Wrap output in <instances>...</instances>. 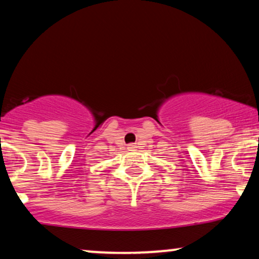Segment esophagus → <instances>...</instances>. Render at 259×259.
<instances>
[{"instance_id":"obj_1","label":"esophagus","mask_w":259,"mask_h":259,"mask_svg":"<svg viewBox=\"0 0 259 259\" xmlns=\"http://www.w3.org/2000/svg\"><path fill=\"white\" fill-rule=\"evenodd\" d=\"M127 148H128V150H131V151H134V150H136V148H137V145L130 144V145H128V147H127Z\"/></svg>"}]
</instances>
